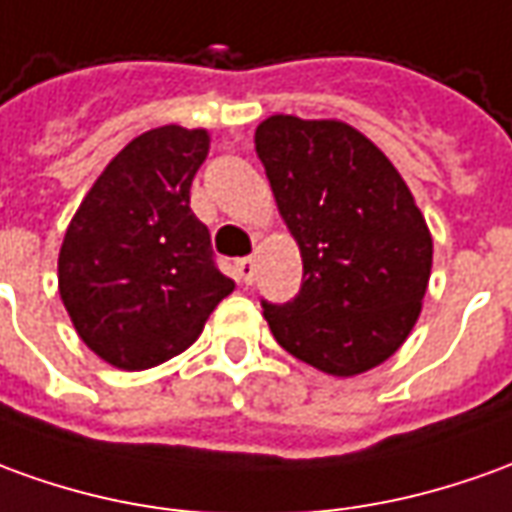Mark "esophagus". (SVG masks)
Returning a JSON list of instances; mask_svg holds the SVG:
<instances>
[{"label":"esophagus","mask_w":512,"mask_h":512,"mask_svg":"<svg viewBox=\"0 0 512 512\" xmlns=\"http://www.w3.org/2000/svg\"><path fill=\"white\" fill-rule=\"evenodd\" d=\"M236 276H239V281H242V284H250V281H253V276H256V262H253L250 256L239 259V262H236Z\"/></svg>","instance_id":"esophagus-1"}]
</instances>
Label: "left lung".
<instances>
[{
    "instance_id": "1",
    "label": "left lung",
    "mask_w": 512,
    "mask_h": 512,
    "mask_svg": "<svg viewBox=\"0 0 512 512\" xmlns=\"http://www.w3.org/2000/svg\"><path fill=\"white\" fill-rule=\"evenodd\" d=\"M256 153L303 259L301 292L262 301L284 351L331 376L393 357L421 315L432 236L398 169L334 119L270 116Z\"/></svg>"
}]
</instances>
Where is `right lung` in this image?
<instances>
[{
    "label": "right lung",
    "instance_id": "add662e5",
    "mask_svg": "<svg viewBox=\"0 0 512 512\" xmlns=\"http://www.w3.org/2000/svg\"><path fill=\"white\" fill-rule=\"evenodd\" d=\"M209 133L147 130L105 167L63 236L58 284L80 340L122 370L186 351L234 290L189 206Z\"/></svg>",
    "mask_w": 512,
    "mask_h": 512
}]
</instances>
